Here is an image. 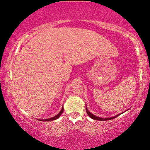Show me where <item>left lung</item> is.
<instances>
[{"mask_svg": "<svg viewBox=\"0 0 150 150\" xmlns=\"http://www.w3.org/2000/svg\"><path fill=\"white\" fill-rule=\"evenodd\" d=\"M86 112H87V114H88V115H89V117H91V118H92V119L98 120H111V119H113V118H116V117H117L118 116L120 115H117V116H115V117H111V118H103L98 117H96V116L93 115V114H91V113L90 112H89V111L88 110V108H86Z\"/></svg>", "mask_w": 150, "mask_h": 150, "instance_id": "left-lung-1", "label": "left lung"}]
</instances>
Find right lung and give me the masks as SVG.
<instances>
[{
  "label": "right lung",
  "instance_id": "add662e5",
  "mask_svg": "<svg viewBox=\"0 0 150 150\" xmlns=\"http://www.w3.org/2000/svg\"><path fill=\"white\" fill-rule=\"evenodd\" d=\"M63 110H64V108H63V107H62V110H61V112H59V114H58L57 115H56L55 117H52V118H48V119L41 120V121H50V120H54L57 119V118H59L60 116H61V115H62V113L63 112Z\"/></svg>",
  "mask_w": 150,
  "mask_h": 150
}]
</instances>
